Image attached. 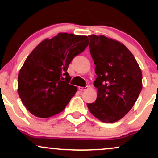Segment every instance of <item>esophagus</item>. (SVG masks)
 <instances>
[{
  "label": "esophagus",
  "instance_id": "obj_1",
  "mask_svg": "<svg viewBox=\"0 0 158 158\" xmlns=\"http://www.w3.org/2000/svg\"><path fill=\"white\" fill-rule=\"evenodd\" d=\"M88 86H86V87H79V91L82 92V91H85V90L88 89Z\"/></svg>",
  "mask_w": 158,
  "mask_h": 158
}]
</instances>
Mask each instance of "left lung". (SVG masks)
Instances as JSON below:
<instances>
[{"instance_id":"1","label":"left lung","mask_w":158,"mask_h":158,"mask_svg":"<svg viewBox=\"0 0 158 158\" xmlns=\"http://www.w3.org/2000/svg\"><path fill=\"white\" fill-rule=\"evenodd\" d=\"M89 48L97 77V97L87 103L103 123H115L131 109L143 88L142 72L133 54L122 43L104 35H90Z\"/></svg>"}]
</instances>
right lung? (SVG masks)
<instances>
[{"instance_id": "add662e5", "label": "right lung", "mask_w": 158, "mask_h": 158, "mask_svg": "<svg viewBox=\"0 0 158 158\" xmlns=\"http://www.w3.org/2000/svg\"><path fill=\"white\" fill-rule=\"evenodd\" d=\"M88 42V36L61 32L44 39L30 52L18 77V93L30 113L48 118L64 110L77 91L69 85L68 65Z\"/></svg>"}]
</instances>
